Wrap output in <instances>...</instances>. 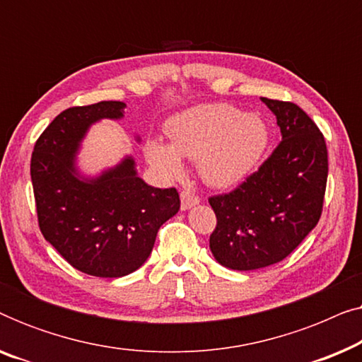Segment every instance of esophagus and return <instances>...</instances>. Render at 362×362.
Wrapping results in <instances>:
<instances>
[{"label": "esophagus", "instance_id": "obj_1", "mask_svg": "<svg viewBox=\"0 0 362 362\" xmlns=\"http://www.w3.org/2000/svg\"><path fill=\"white\" fill-rule=\"evenodd\" d=\"M196 204H199V196H196L194 192L191 191H182L181 192V209L187 211L191 207H194Z\"/></svg>", "mask_w": 362, "mask_h": 362}]
</instances>
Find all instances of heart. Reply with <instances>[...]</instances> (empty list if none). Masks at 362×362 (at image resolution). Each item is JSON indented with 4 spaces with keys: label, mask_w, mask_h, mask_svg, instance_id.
Returning a JSON list of instances; mask_svg holds the SVG:
<instances>
[{
    "label": "heart",
    "mask_w": 362,
    "mask_h": 362,
    "mask_svg": "<svg viewBox=\"0 0 362 362\" xmlns=\"http://www.w3.org/2000/svg\"><path fill=\"white\" fill-rule=\"evenodd\" d=\"M171 143L153 138L148 160L166 176L185 171L183 158L197 160L201 176L212 186L229 187L245 180L269 146L270 132L255 113L229 103H204L171 117L166 125Z\"/></svg>",
    "instance_id": "heart-1"
}]
</instances>
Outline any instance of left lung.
I'll list each match as a JSON object with an SVG mask.
<instances>
[{"label": "left lung", "mask_w": 362, "mask_h": 362, "mask_svg": "<svg viewBox=\"0 0 362 362\" xmlns=\"http://www.w3.org/2000/svg\"><path fill=\"white\" fill-rule=\"evenodd\" d=\"M276 118L281 141L259 171L209 204L217 226L209 247L232 270H257L290 255L318 224L328 151L315 122L291 102L260 98Z\"/></svg>", "instance_id": "obj_1"}]
</instances>
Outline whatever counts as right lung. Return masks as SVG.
Returning <instances> with one entry per match:
<instances>
[{"instance_id": "right-lung-1", "label": "right lung", "mask_w": 362, "mask_h": 362, "mask_svg": "<svg viewBox=\"0 0 362 362\" xmlns=\"http://www.w3.org/2000/svg\"><path fill=\"white\" fill-rule=\"evenodd\" d=\"M125 107L123 102H98L67 108L42 132L31 158L44 239L74 269L102 279L140 269L151 254L158 229L180 211L175 187L146 185L132 155L95 176L78 168L77 155L90 127L105 118L122 120Z\"/></svg>"}]
</instances>
